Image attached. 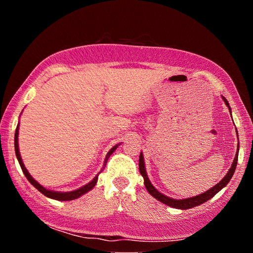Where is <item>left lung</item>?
<instances>
[{"label":"left lung","mask_w":253,"mask_h":253,"mask_svg":"<svg viewBox=\"0 0 253 253\" xmlns=\"http://www.w3.org/2000/svg\"><path fill=\"white\" fill-rule=\"evenodd\" d=\"M222 99L224 100L225 105L229 107V110L231 113V108H230V105L228 100L225 99V98L222 96ZM238 134V131H237ZM238 155H239V144H238V151L237 154H235V157L233 160L232 163V166H231V169H229V172L226 173L225 176L221 179L220 183H217L216 185H214L213 187L210 188L209 191L204 192V193L200 194V195H196L193 196V198H188V199H184V200H175V199H170L169 196H166L164 194H162L158 192L155 187L152 185L151 181H149L148 177H147V174H146V169H145V163H144V156L143 154L140 153L139 155V172L142 174V176L144 177V184H145V187H146V190L148 191V193L151 194L153 198H155L156 200L161 201L162 203H164L166 205H169V207H172L174 209H181V210H187V209H192L194 207H198L200 204H203L209 201L210 199H212L214 195H215L217 192L221 191L222 188H223L226 184L230 182L231 177L233 176L234 174V170L235 168H237V163H238Z\"/></svg>","instance_id":"left-lung-1"}]
</instances>
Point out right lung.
<instances>
[{"mask_svg":"<svg viewBox=\"0 0 253 253\" xmlns=\"http://www.w3.org/2000/svg\"><path fill=\"white\" fill-rule=\"evenodd\" d=\"M18 136H19V124H18V127H16L15 129V135H14V148H15V155H16V158H18L19 161V164L21 166V169H22L23 173L25 175V177L28 178V181L32 184V185L37 188L38 191L41 192L42 194L45 195L46 198H50V199H53V200H58V201H71V200H75V199H78L80 198L81 195H84V193H87V192H89L90 190H92L93 186L96 185L97 183V179H98V175L96 177H93V179L91 182H89L88 184H85L84 186L78 188V190L76 191H72V192H55V191H50V190H46L45 187H43L42 185H40L39 183H38L36 179H34L31 175H30V173L28 172V169H25V166L23 164L22 162V158H21V155H20V152H19V144H18ZM118 145H116V146H114L113 148L110 149V151L108 152V154H107L106 156V160H105V165L107 161H108L109 156L111 155L115 152V149L117 148Z\"/></svg>","mask_w":253,"mask_h":253,"instance_id":"obj_1","label":"right lung"}]
</instances>
